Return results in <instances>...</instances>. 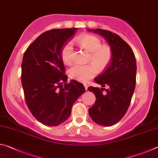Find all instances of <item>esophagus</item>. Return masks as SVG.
Wrapping results in <instances>:
<instances>
[{
  "mask_svg": "<svg viewBox=\"0 0 158 158\" xmlns=\"http://www.w3.org/2000/svg\"><path fill=\"white\" fill-rule=\"evenodd\" d=\"M84 87H85V90H87L88 89V85H87V84H85V83H84Z\"/></svg>",
  "mask_w": 158,
  "mask_h": 158,
  "instance_id": "esophagus-1",
  "label": "esophagus"
}]
</instances>
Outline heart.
<instances>
[{
	"mask_svg": "<svg viewBox=\"0 0 158 158\" xmlns=\"http://www.w3.org/2000/svg\"><path fill=\"white\" fill-rule=\"evenodd\" d=\"M74 42L90 52L89 60L93 63L74 65L69 70L73 79L85 82L98 74V69L102 71L109 66L113 58V51L108 45H102L100 39L90 34H84L76 37ZM61 57L64 63L69 65L73 61L74 48L70 42H66L61 49Z\"/></svg>",
	"mask_w": 158,
	"mask_h": 158,
	"instance_id": "obj_1",
	"label": "heart"
}]
</instances>
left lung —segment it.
Returning a JSON list of instances; mask_svg holds the SVG:
<instances>
[{"mask_svg": "<svg viewBox=\"0 0 158 158\" xmlns=\"http://www.w3.org/2000/svg\"><path fill=\"white\" fill-rule=\"evenodd\" d=\"M87 30L102 36L113 51L111 62L95 79L102 87L88 88L97 99L89 109V116L98 125L111 126L124 116L130 105L136 85L135 56L127 42L117 34L100 28Z\"/></svg>", "mask_w": 158, "mask_h": 158, "instance_id": "1", "label": "left lung"}]
</instances>
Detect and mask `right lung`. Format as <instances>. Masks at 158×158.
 I'll return each mask as SVG.
<instances>
[{
	"label": "right lung",
	"instance_id": "right-lung-1",
	"mask_svg": "<svg viewBox=\"0 0 158 158\" xmlns=\"http://www.w3.org/2000/svg\"><path fill=\"white\" fill-rule=\"evenodd\" d=\"M77 28L52 29L29 46L21 63V84L29 110L47 126H57L70 116L72 107L85 90L81 83L67 84L61 49ZM64 84L63 85V84Z\"/></svg>",
	"mask_w": 158,
	"mask_h": 158
}]
</instances>
